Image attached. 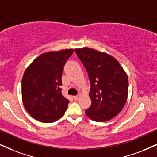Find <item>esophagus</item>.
Masks as SVG:
<instances>
[{
    "mask_svg": "<svg viewBox=\"0 0 157 157\" xmlns=\"http://www.w3.org/2000/svg\"><path fill=\"white\" fill-rule=\"evenodd\" d=\"M79 98H80V95H76V96H74L73 97V100H75V101H77Z\"/></svg>",
    "mask_w": 157,
    "mask_h": 157,
    "instance_id": "esophagus-1",
    "label": "esophagus"
}]
</instances>
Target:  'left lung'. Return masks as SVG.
Wrapping results in <instances>:
<instances>
[{"label": "left lung", "instance_id": "left-lung-1", "mask_svg": "<svg viewBox=\"0 0 157 157\" xmlns=\"http://www.w3.org/2000/svg\"><path fill=\"white\" fill-rule=\"evenodd\" d=\"M75 53L87 71L91 83L92 104L85 111L95 121L111 120L124 106L128 94V77L112 56L90 49H75Z\"/></svg>", "mask_w": 157, "mask_h": 157}]
</instances>
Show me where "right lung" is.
<instances>
[{
	"label": "right lung",
	"mask_w": 157,
	"mask_h": 157,
	"mask_svg": "<svg viewBox=\"0 0 157 157\" xmlns=\"http://www.w3.org/2000/svg\"><path fill=\"white\" fill-rule=\"evenodd\" d=\"M74 50L49 52L38 57L25 70L22 98L26 111L44 123L57 121L65 114L69 100L62 94V73Z\"/></svg>",
	"instance_id": "1"
}]
</instances>
